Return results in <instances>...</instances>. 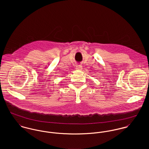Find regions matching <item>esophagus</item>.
<instances>
[{
    "label": "esophagus",
    "instance_id": "1",
    "mask_svg": "<svg viewBox=\"0 0 149 149\" xmlns=\"http://www.w3.org/2000/svg\"><path fill=\"white\" fill-rule=\"evenodd\" d=\"M82 68H83V66L81 65H79L76 66V69H78V70H81Z\"/></svg>",
    "mask_w": 149,
    "mask_h": 149
}]
</instances>
